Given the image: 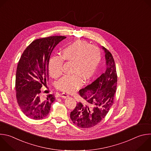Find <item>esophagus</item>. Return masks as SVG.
<instances>
[{"mask_svg":"<svg viewBox=\"0 0 151 151\" xmlns=\"http://www.w3.org/2000/svg\"><path fill=\"white\" fill-rule=\"evenodd\" d=\"M60 96H61L62 98H66L68 97L69 95H68L67 93H65V92H63V93H62L60 94Z\"/></svg>","mask_w":151,"mask_h":151,"instance_id":"34e87169","label":"esophagus"}]
</instances>
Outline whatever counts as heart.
<instances>
[{
  "label": "heart",
  "mask_w": 151,
  "mask_h": 151,
  "mask_svg": "<svg viewBox=\"0 0 151 151\" xmlns=\"http://www.w3.org/2000/svg\"><path fill=\"white\" fill-rule=\"evenodd\" d=\"M60 56H54L48 62L49 73L52 77L58 78L62 73L63 61L72 63L71 73L60 78L56 87L66 92H73L82 85V81H87L94 75L101 61L99 48L89 42L77 40L66 45Z\"/></svg>",
  "instance_id": "b5f03b06"
}]
</instances>
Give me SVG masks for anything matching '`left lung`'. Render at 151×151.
<instances>
[{
  "label": "left lung",
  "instance_id": "1",
  "mask_svg": "<svg viewBox=\"0 0 151 151\" xmlns=\"http://www.w3.org/2000/svg\"><path fill=\"white\" fill-rule=\"evenodd\" d=\"M107 68L106 72L91 84L79 90L85 104L78 103L70 113L73 123L81 128L98 124L107 115L113 104L117 89V76L111 53L104 47Z\"/></svg>",
  "mask_w": 151,
  "mask_h": 151
}]
</instances>
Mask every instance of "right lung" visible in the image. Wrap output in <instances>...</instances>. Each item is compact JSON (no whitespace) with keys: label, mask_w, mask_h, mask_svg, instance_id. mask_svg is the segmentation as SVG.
<instances>
[{"label":"right lung","mask_w":151,"mask_h":151,"mask_svg":"<svg viewBox=\"0 0 151 151\" xmlns=\"http://www.w3.org/2000/svg\"><path fill=\"white\" fill-rule=\"evenodd\" d=\"M66 37L50 36L33 41L19 60L15 80L18 104L28 117L40 120L49 113L55 100L52 94L41 96L40 89L48 81V62L55 47Z\"/></svg>","instance_id":"obj_1"}]
</instances>
